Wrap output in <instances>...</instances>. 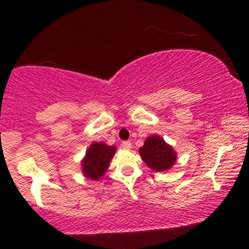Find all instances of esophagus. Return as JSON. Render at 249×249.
<instances>
[{
  "label": "esophagus",
  "mask_w": 249,
  "mask_h": 249,
  "mask_svg": "<svg viewBox=\"0 0 249 249\" xmlns=\"http://www.w3.org/2000/svg\"><path fill=\"white\" fill-rule=\"evenodd\" d=\"M122 148L126 149V150H129L130 148H132V142H130L129 141L123 142H122Z\"/></svg>",
  "instance_id": "obj_1"
}]
</instances>
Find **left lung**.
Wrapping results in <instances>:
<instances>
[{
    "mask_svg": "<svg viewBox=\"0 0 249 249\" xmlns=\"http://www.w3.org/2000/svg\"><path fill=\"white\" fill-rule=\"evenodd\" d=\"M140 155L142 161L150 169L157 172L171 169L177 161L175 149L159 135H153L146 138L144 145L140 148Z\"/></svg>",
    "mask_w": 249,
    "mask_h": 249,
    "instance_id": "obj_1",
    "label": "left lung"
}]
</instances>
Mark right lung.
Masks as SVG:
<instances>
[{
  "label": "right lung",
  "mask_w": 249,
  "mask_h": 249,
  "mask_svg": "<svg viewBox=\"0 0 249 249\" xmlns=\"http://www.w3.org/2000/svg\"><path fill=\"white\" fill-rule=\"evenodd\" d=\"M116 147L108 146L103 142H92L81 160V170L84 177L98 181L107 172Z\"/></svg>",
  "instance_id": "obj_1"
}]
</instances>
